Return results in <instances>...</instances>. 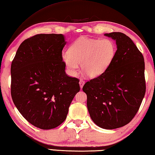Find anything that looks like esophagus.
Instances as JSON below:
<instances>
[{
    "mask_svg": "<svg viewBox=\"0 0 155 155\" xmlns=\"http://www.w3.org/2000/svg\"><path fill=\"white\" fill-rule=\"evenodd\" d=\"M85 84V81L84 80H80L79 81V85H80V87L81 88H82L83 86H84Z\"/></svg>",
    "mask_w": 155,
    "mask_h": 155,
    "instance_id": "34e87169",
    "label": "esophagus"
}]
</instances>
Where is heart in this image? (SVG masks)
Wrapping results in <instances>:
<instances>
[{
	"label": "heart",
	"mask_w": 155,
	"mask_h": 155,
	"mask_svg": "<svg viewBox=\"0 0 155 155\" xmlns=\"http://www.w3.org/2000/svg\"><path fill=\"white\" fill-rule=\"evenodd\" d=\"M116 52V45L111 39L100 40L82 37L71 44L68 51L62 54V59L71 74L77 73L78 64H81V70L87 77L93 78L107 70Z\"/></svg>",
	"instance_id": "heart-1"
}]
</instances>
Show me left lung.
Here are the masks:
<instances>
[{
	"instance_id": "8db88e82",
	"label": "left lung",
	"mask_w": 155,
	"mask_h": 155,
	"mask_svg": "<svg viewBox=\"0 0 155 155\" xmlns=\"http://www.w3.org/2000/svg\"><path fill=\"white\" fill-rule=\"evenodd\" d=\"M115 41L117 52L107 70L83 87L90 116L101 128L128 124L137 114L145 93V63L133 41L120 32L105 33Z\"/></svg>"
}]
</instances>
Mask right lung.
I'll list each match as a JSON object with an SVG mask.
<instances>
[{
    "mask_svg": "<svg viewBox=\"0 0 155 155\" xmlns=\"http://www.w3.org/2000/svg\"><path fill=\"white\" fill-rule=\"evenodd\" d=\"M62 34H38L24 40L11 64V95L20 114L41 129L57 127L66 119L80 91L77 78L65 73Z\"/></svg>",
    "mask_w": 155,
    "mask_h": 155,
    "instance_id": "obj_1",
    "label": "right lung"
}]
</instances>
